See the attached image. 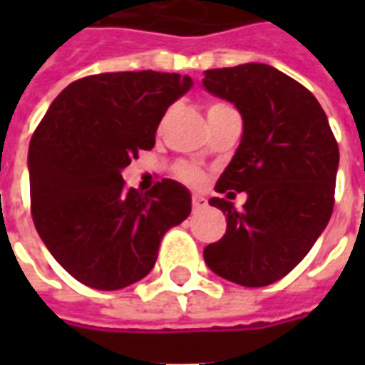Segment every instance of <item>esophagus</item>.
<instances>
[{"label": "esophagus", "instance_id": "34e87169", "mask_svg": "<svg viewBox=\"0 0 365 365\" xmlns=\"http://www.w3.org/2000/svg\"><path fill=\"white\" fill-rule=\"evenodd\" d=\"M191 203H193V209H195V211H199V209H203V207H207V199L201 197V195H193V199H191Z\"/></svg>", "mask_w": 365, "mask_h": 365}]
</instances>
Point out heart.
I'll use <instances>...</instances> for the list:
<instances>
[{"instance_id": "b5f03b06", "label": "heart", "mask_w": 365, "mask_h": 365, "mask_svg": "<svg viewBox=\"0 0 365 365\" xmlns=\"http://www.w3.org/2000/svg\"><path fill=\"white\" fill-rule=\"evenodd\" d=\"M215 107H225V103H213L209 109H215ZM180 175H182L185 182L190 183H197L199 180H201V175H199L197 170H193V168L190 166H183L182 170H180Z\"/></svg>"}]
</instances>
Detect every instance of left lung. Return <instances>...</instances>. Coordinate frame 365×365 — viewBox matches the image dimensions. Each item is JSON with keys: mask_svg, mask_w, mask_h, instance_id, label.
I'll use <instances>...</instances> for the list:
<instances>
[{"mask_svg": "<svg viewBox=\"0 0 365 365\" xmlns=\"http://www.w3.org/2000/svg\"><path fill=\"white\" fill-rule=\"evenodd\" d=\"M203 88L242 117V138L215 190H245L240 212L211 197L227 215V232L205 246L211 272L245 287L282 279L327 229L338 170V144L319 101L268 64L207 70ZM232 189V192H229Z\"/></svg>", "mask_w": 365, "mask_h": 365, "instance_id": "obj_1", "label": "left lung"}]
</instances>
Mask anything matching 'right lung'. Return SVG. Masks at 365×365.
Instances as JSON below:
<instances>
[{
	"mask_svg": "<svg viewBox=\"0 0 365 365\" xmlns=\"http://www.w3.org/2000/svg\"><path fill=\"white\" fill-rule=\"evenodd\" d=\"M190 76L113 72L70 83L29 144L36 232L68 274L93 289L143 279L168 229L191 213L190 190L162 180L148 193L127 190L120 172L150 150L168 107Z\"/></svg>",
	"mask_w": 365,
	"mask_h": 365,
	"instance_id": "1",
	"label": "right lung"
}]
</instances>
